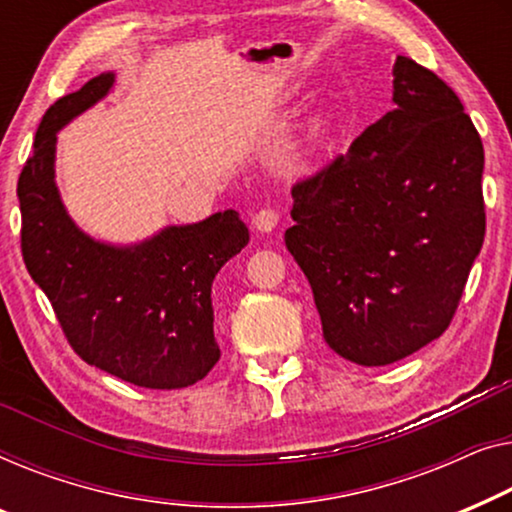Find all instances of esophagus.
Here are the masks:
<instances>
[{
    "mask_svg": "<svg viewBox=\"0 0 512 512\" xmlns=\"http://www.w3.org/2000/svg\"><path fill=\"white\" fill-rule=\"evenodd\" d=\"M278 222H280V213L276 211V208H259V211L253 215V227L257 229V232H273V229L278 227Z\"/></svg>",
    "mask_w": 512,
    "mask_h": 512,
    "instance_id": "obj_1",
    "label": "esophagus"
}]
</instances>
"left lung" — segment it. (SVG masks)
Segmentation results:
<instances>
[{
  "instance_id": "1",
  "label": "left lung",
  "mask_w": 512,
  "mask_h": 512,
  "mask_svg": "<svg viewBox=\"0 0 512 512\" xmlns=\"http://www.w3.org/2000/svg\"><path fill=\"white\" fill-rule=\"evenodd\" d=\"M394 109L292 187L285 246L322 336L343 359L385 366L450 327L485 241V150L455 90L399 55Z\"/></svg>"
}]
</instances>
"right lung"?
<instances>
[{
	"label": "right lung",
	"instance_id": "1",
	"mask_svg": "<svg viewBox=\"0 0 512 512\" xmlns=\"http://www.w3.org/2000/svg\"><path fill=\"white\" fill-rule=\"evenodd\" d=\"M111 85L113 74H99L43 113L18 178L20 250L83 362L148 390H181L220 359L211 287L248 243V227L236 211H222L141 246L113 248L69 220L53 181L57 129Z\"/></svg>",
	"mask_w": 512,
	"mask_h": 512
}]
</instances>
